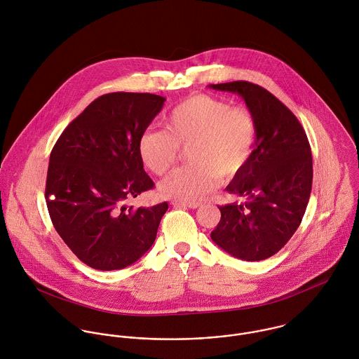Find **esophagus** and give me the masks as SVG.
Here are the masks:
<instances>
[{"label": "esophagus", "mask_w": 359, "mask_h": 359, "mask_svg": "<svg viewBox=\"0 0 359 359\" xmlns=\"http://www.w3.org/2000/svg\"><path fill=\"white\" fill-rule=\"evenodd\" d=\"M171 205L174 207H187V208H198L201 207L199 202H181V201H172Z\"/></svg>", "instance_id": "obj_1"}]
</instances>
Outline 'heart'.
I'll list each match as a JSON object with an SVG mask.
<instances>
[{"mask_svg":"<svg viewBox=\"0 0 359 359\" xmlns=\"http://www.w3.org/2000/svg\"><path fill=\"white\" fill-rule=\"evenodd\" d=\"M253 116L228 101L199 94L175 104L164 117V130L145 131L138 152L148 170L165 174L188 149L189 165L168 174L158 191L165 198L201 201L222 180L239 177L250 164L256 147Z\"/></svg>","mask_w":359,"mask_h":359,"instance_id":"1","label":"heart"}]
</instances>
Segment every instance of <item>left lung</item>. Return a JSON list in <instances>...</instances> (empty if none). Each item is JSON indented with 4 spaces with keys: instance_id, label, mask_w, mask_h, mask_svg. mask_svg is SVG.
<instances>
[{
    "instance_id": "8db88e82",
    "label": "left lung",
    "mask_w": 359,
    "mask_h": 359,
    "mask_svg": "<svg viewBox=\"0 0 359 359\" xmlns=\"http://www.w3.org/2000/svg\"><path fill=\"white\" fill-rule=\"evenodd\" d=\"M242 97L256 123L255 154L226 192L243 203L219 205L212 242L231 256L261 261L278 253L297 231L312 188V156L297 117L265 88L249 81L208 86Z\"/></svg>"
}]
</instances>
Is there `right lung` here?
<instances>
[{
    "mask_svg": "<svg viewBox=\"0 0 359 359\" xmlns=\"http://www.w3.org/2000/svg\"><path fill=\"white\" fill-rule=\"evenodd\" d=\"M165 98L111 93L97 98L56 141L46 185L52 224L84 264L126 268L154 245L167 202L137 210L126 202L154 188L138 141Z\"/></svg>",
    "mask_w": 359,
    "mask_h": 359,
    "instance_id": "obj_1",
    "label": "right lung"
}]
</instances>
